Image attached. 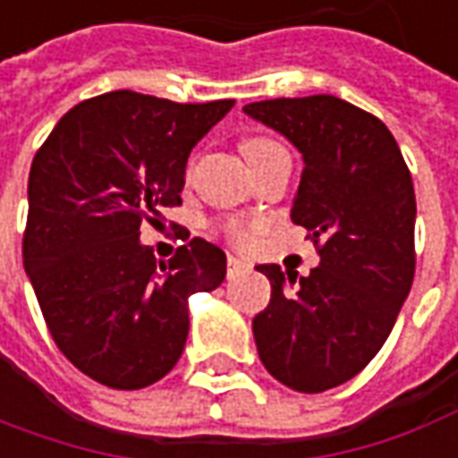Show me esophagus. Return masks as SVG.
<instances>
[{"label":"esophagus","instance_id":"obj_1","mask_svg":"<svg viewBox=\"0 0 458 458\" xmlns=\"http://www.w3.org/2000/svg\"><path fill=\"white\" fill-rule=\"evenodd\" d=\"M244 271H249L247 261L236 259V257H229V261H226V274H229V279H234V276L244 274Z\"/></svg>","mask_w":458,"mask_h":458}]
</instances>
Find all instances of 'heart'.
I'll use <instances>...</instances> for the list:
<instances>
[{
    "instance_id": "b5f03b06",
    "label": "heart",
    "mask_w": 458,
    "mask_h": 458,
    "mask_svg": "<svg viewBox=\"0 0 458 458\" xmlns=\"http://www.w3.org/2000/svg\"><path fill=\"white\" fill-rule=\"evenodd\" d=\"M274 149H279V144H276L274 139L247 137L244 141H242V154L247 157V162L251 164V166L259 162V159H264L267 154H271ZM222 229H224V234L229 236L236 247H249V244L254 242V236H257V229H259V226L229 219V222H224Z\"/></svg>"
}]
</instances>
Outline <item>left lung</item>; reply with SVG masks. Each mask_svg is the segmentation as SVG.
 Wrapping results in <instances>:
<instances>
[{"instance_id": "8db88e82", "label": "left lung", "mask_w": 458, "mask_h": 458, "mask_svg": "<svg viewBox=\"0 0 458 458\" xmlns=\"http://www.w3.org/2000/svg\"><path fill=\"white\" fill-rule=\"evenodd\" d=\"M244 112L301 151L292 222L319 249L309 276L257 267L271 282L269 307L251 321L257 352L284 386L327 392L377 356L409 296L411 174L386 124L339 97L267 99Z\"/></svg>"}]
</instances>
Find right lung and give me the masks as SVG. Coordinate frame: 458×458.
<instances>
[{"label":"right lung","instance_id":"right-lung-1","mask_svg":"<svg viewBox=\"0 0 458 458\" xmlns=\"http://www.w3.org/2000/svg\"><path fill=\"white\" fill-rule=\"evenodd\" d=\"M232 106L109 91L69 109L31 162L24 269L59 352L104 386L166 377L189 296L226 276L219 247L197 236L159 261L139 226L182 204L189 151Z\"/></svg>","mask_w":458,"mask_h":458}]
</instances>
